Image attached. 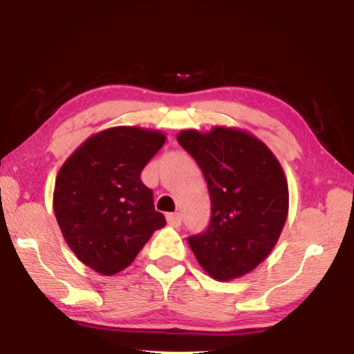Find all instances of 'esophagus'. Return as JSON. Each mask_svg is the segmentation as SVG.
Listing matches in <instances>:
<instances>
[{
  "instance_id": "34e87169",
  "label": "esophagus",
  "mask_w": 354,
  "mask_h": 354,
  "mask_svg": "<svg viewBox=\"0 0 354 354\" xmlns=\"http://www.w3.org/2000/svg\"><path fill=\"white\" fill-rule=\"evenodd\" d=\"M166 217H167V224L171 227H176V229H178V227L182 225V216L178 214V212H169Z\"/></svg>"
}]
</instances>
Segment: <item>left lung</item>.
<instances>
[{
    "mask_svg": "<svg viewBox=\"0 0 354 354\" xmlns=\"http://www.w3.org/2000/svg\"><path fill=\"white\" fill-rule=\"evenodd\" d=\"M177 142L200 166L211 196L209 225L188 236L198 263L221 282L251 272L272 251L287 221L282 166L261 140L239 129L183 130Z\"/></svg>",
    "mask_w": 354,
    "mask_h": 354,
    "instance_id": "8db88e82",
    "label": "left lung"
}]
</instances>
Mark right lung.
Masks as SVG:
<instances>
[{
    "label": "right lung",
    "instance_id": "add662e5",
    "mask_svg": "<svg viewBox=\"0 0 354 354\" xmlns=\"http://www.w3.org/2000/svg\"><path fill=\"white\" fill-rule=\"evenodd\" d=\"M166 142L159 130L113 127L91 135L56 177V221L85 266L114 275L137 258L154 230L166 225L153 192L140 178Z\"/></svg>",
    "mask_w": 354,
    "mask_h": 354
}]
</instances>
